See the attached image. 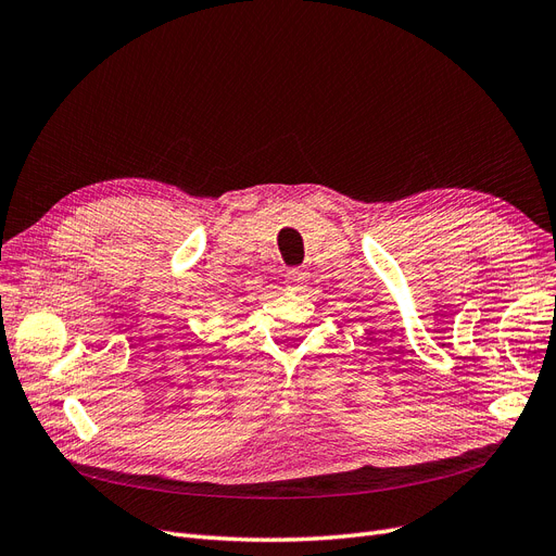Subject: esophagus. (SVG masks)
<instances>
[{
    "label": "esophagus",
    "mask_w": 556,
    "mask_h": 556,
    "mask_svg": "<svg viewBox=\"0 0 556 556\" xmlns=\"http://www.w3.org/2000/svg\"><path fill=\"white\" fill-rule=\"evenodd\" d=\"M306 281H309V275H306L302 267H291V270L283 275V283H286V289H289V291L304 289Z\"/></svg>",
    "instance_id": "1"
}]
</instances>
